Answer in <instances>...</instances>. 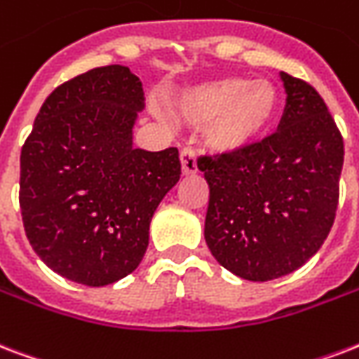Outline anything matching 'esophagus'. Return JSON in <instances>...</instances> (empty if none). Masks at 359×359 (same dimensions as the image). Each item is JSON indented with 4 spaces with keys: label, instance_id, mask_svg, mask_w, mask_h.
<instances>
[{
    "label": "esophagus",
    "instance_id": "esophagus-1",
    "mask_svg": "<svg viewBox=\"0 0 359 359\" xmlns=\"http://www.w3.org/2000/svg\"><path fill=\"white\" fill-rule=\"evenodd\" d=\"M180 165H182V173L194 175L198 173V161H196V152L191 147H184L180 150Z\"/></svg>",
    "mask_w": 359,
    "mask_h": 359
}]
</instances>
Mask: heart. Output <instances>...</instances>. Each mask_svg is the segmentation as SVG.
<instances>
[{
    "label": "heart",
    "mask_w": 359,
    "mask_h": 359,
    "mask_svg": "<svg viewBox=\"0 0 359 359\" xmlns=\"http://www.w3.org/2000/svg\"><path fill=\"white\" fill-rule=\"evenodd\" d=\"M278 111L271 81L222 76L182 92L177 113L191 124H207V143L218 152L248 149L269 130Z\"/></svg>",
    "instance_id": "b5f03b06"
}]
</instances>
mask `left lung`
Here are the masks:
<instances>
[{"label":"left lung","mask_w":359,"mask_h":359,"mask_svg":"<svg viewBox=\"0 0 359 359\" xmlns=\"http://www.w3.org/2000/svg\"><path fill=\"white\" fill-rule=\"evenodd\" d=\"M278 130L239 152L199 156L209 184L205 241L237 277L265 283L318 252L335 220L344 144L309 82L280 73Z\"/></svg>","instance_id":"1"}]
</instances>
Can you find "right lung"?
<instances>
[{
	"instance_id": "right-lung-1",
	"label": "right lung",
	"mask_w": 359,
	"mask_h": 359,
	"mask_svg": "<svg viewBox=\"0 0 359 359\" xmlns=\"http://www.w3.org/2000/svg\"><path fill=\"white\" fill-rule=\"evenodd\" d=\"M143 107V84L130 67H95L46 97L22 147L27 241L73 283L105 286L135 271L156 207L180 179L175 147L133 149Z\"/></svg>"
}]
</instances>
